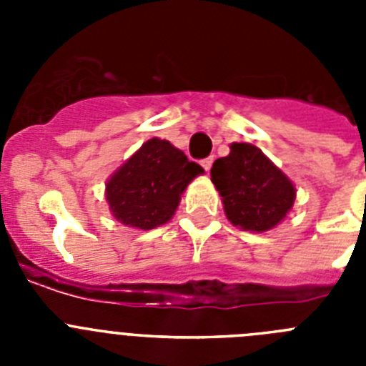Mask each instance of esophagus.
Returning <instances> with one entry per match:
<instances>
[{"mask_svg": "<svg viewBox=\"0 0 366 366\" xmlns=\"http://www.w3.org/2000/svg\"><path fill=\"white\" fill-rule=\"evenodd\" d=\"M212 161H214V157H205V159L202 161V167L205 168V172H209V170H211V167H212Z\"/></svg>", "mask_w": 366, "mask_h": 366, "instance_id": "1", "label": "esophagus"}]
</instances>
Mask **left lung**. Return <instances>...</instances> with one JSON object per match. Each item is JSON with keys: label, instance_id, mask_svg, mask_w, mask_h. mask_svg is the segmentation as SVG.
Wrapping results in <instances>:
<instances>
[{"label": "left lung", "instance_id": "obj_1", "mask_svg": "<svg viewBox=\"0 0 366 366\" xmlns=\"http://www.w3.org/2000/svg\"><path fill=\"white\" fill-rule=\"evenodd\" d=\"M229 222L245 231H269L295 202V187L257 147L232 143L231 154L211 168Z\"/></svg>", "mask_w": 366, "mask_h": 366}]
</instances>
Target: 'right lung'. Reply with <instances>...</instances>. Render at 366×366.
Listing matches in <instances>:
<instances>
[{"label": "right lung", "instance_id": "1", "mask_svg": "<svg viewBox=\"0 0 366 366\" xmlns=\"http://www.w3.org/2000/svg\"><path fill=\"white\" fill-rule=\"evenodd\" d=\"M203 168L168 141L150 139L106 185L113 216L130 227H159L172 218L181 194Z\"/></svg>", "mask_w": 366, "mask_h": 366}]
</instances>
